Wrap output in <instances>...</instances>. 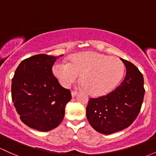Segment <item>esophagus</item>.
Returning a JSON list of instances; mask_svg holds the SVG:
<instances>
[{"label":"esophagus","instance_id":"obj_1","mask_svg":"<svg viewBox=\"0 0 156 156\" xmlns=\"http://www.w3.org/2000/svg\"><path fill=\"white\" fill-rule=\"evenodd\" d=\"M71 93H72V96H73V98L75 97L77 95H78V92H75V91H72Z\"/></svg>","mask_w":156,"mask_h":156}]
</instances>
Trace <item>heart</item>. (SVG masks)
<instances>
[{
  "label": "heart",
  "mask_w": 156,
  "mask_h": 156,
  "mask_svg": "<svg viewBox=\"0 0 156 156\" xmlns=\"http://www.w3.org/2000/svg\"><path fill=\"white\" fill-rule=\"evenodd\" d=\"M124 64L119 58L96 52L78 53L69 63L58 62L53 73L61 85L68 87L81 74L82 87L92 95L108 93L119 83L124 74Z\"/></svg>",
  "instance_id": "1"
}]
</instances>
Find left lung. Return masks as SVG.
I'll return each mask as SVG.
<instances>
[{
	"instance_id": "obj_1",
	"label": "left lung",
	"mask_w": 156,
	"mask_h": 156,
	"mask_svg": "<svg viewBox=\"0 0 156 156\" xmlns=\"http://www.w3.org/2000/svg\"><path fill=\"white\" fill-rule=\"evenodd\" d=\"M121 60L126 69L124 81L107 95L90 98L86 109L90 124L102 134H112L130 126L143 103L145 93L143 75L131 62Z\"/></svg>"
}]
</instances>
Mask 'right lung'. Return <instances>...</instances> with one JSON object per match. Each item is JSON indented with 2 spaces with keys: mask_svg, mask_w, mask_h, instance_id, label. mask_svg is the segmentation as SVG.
Here are the masks:
<instances>
[{
  "mask_svg": "<svg viewBox=\"0 0 156 156\" xmlns=\"http://www.w3.org/2000/svg\"><path fill=\"white\" fill-rule=\"evenodd\" d=\"M58 58L39 54L23 60L12 79V98L20 120L39 131L57 127L72 98L70 90L61 86L52 73Z\"/></svg>",
  "mask_w": 156,
  "mask_h": 156,
  "instance_id": "1",
  "label": "right lung"
}]
</instances>
